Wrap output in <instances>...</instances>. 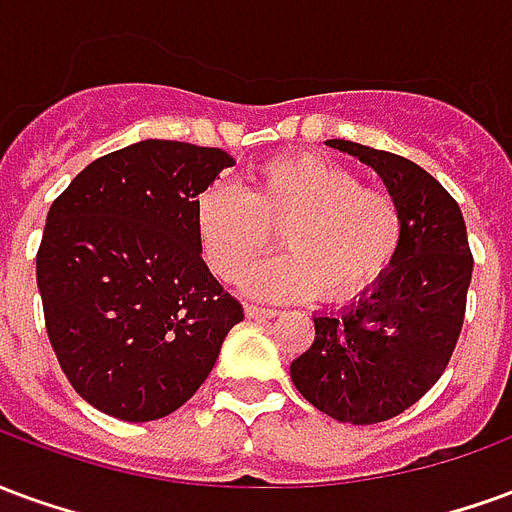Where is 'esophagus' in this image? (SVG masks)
Here are the masks:
<instances>
[{"label": "esophagus", "mask_w": 512, "mask_h": 512, "mask_svg": "<svg viewBox=\"0 0 512 512\" xmlns=\"http://www.w3.org/2000/svg\"><path fill=\"white\" fill-rule=\"evenodd\" d=\"M244 312L249 321H266V318H277V310H268V307H255V304H249Z\"/></svg>", "instance_id": "34e87169"}]
</instances>
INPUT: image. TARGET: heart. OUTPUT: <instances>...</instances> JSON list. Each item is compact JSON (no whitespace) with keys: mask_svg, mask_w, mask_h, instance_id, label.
<instances>
[{"mask_svg":"<svg viewBox=\"0 0 512 512\" xmlns=\"http://www.w3.org/2000/svg\"><path fill=\"white\" fill-rule=\"evenodd\" d=\"M279 226L285 255L241 279L252 299L351 301L381 282L403 244L395 197L315 153L263 161L249 189L213 180L194 197L197 244L216 277H238Z\"/></svg>","mask_w":512,"mask_h":512,"instance_id":"1","label":"heart"}]
</instances>
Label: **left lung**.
<instances>
[{"label": "left lung", "instance_id": "8db88e82", "mask_svg": "<svg viewBox=\"0 0 512 512\" xmlns=\"http://www.w3.org/2000/svg\"><path fill=\"white\" fill-rule=\"evenodd\" d=\"M373 167L403 213V244L378 285L343 310L315 312V340L290 378L337 422L376 425L403 414L450 362L472 282L458 202L425 169L386 150L329 139Z\"/></svg>", "mask_w": 512, "mask_h": 512}]
</instances>
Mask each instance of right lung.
<instances>
[{
  "label": "right lung",
  "mask_w": 512,
  "mask_h": 512,
  "mask_svg": "<svg viewBox=\"0 0 512 512\" xmlns=\"http://www.w3.org/2000/svg\"><path fill=\"white\" fill-rule=\"evenodd\" d=\"M233 164L219 147L145 139L95 158L51 205L38 249L46 332L73 389L109 417L178 411L244 321L194 233V197Z\"/></svg>",
  "instance_id": "add662e5"
}]
</instances>
